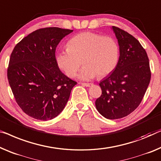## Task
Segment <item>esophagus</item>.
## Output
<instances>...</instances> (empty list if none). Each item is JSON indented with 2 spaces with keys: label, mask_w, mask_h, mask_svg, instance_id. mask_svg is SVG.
I'll list each match as a JSON object with an SVG mask.
<instances>
[{
  "label": "esophagus",
  "mask_w": 161,
  "mask_h": 161,
  "mask_svg": "<svg viewBox=\"0 0 161 161\" xmlns=\"http://www.w3.org/2000/svg\"><path fill=\"white\" fill-rule=\"evenodd\" d=\"M93 85L92 83H81V85L85 86V87H91Z\"/></svg>",
  "instance_id": "esophagus-1"
}]
</instances>
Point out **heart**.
<instances>
[{
    "instance_id": "heart-1",
    "label": "heart",
    "mask_w": 161,
    "mask_h": 161,
    "mask_svg": "<svg viewBox=\"0 0 161 161\" xmlns=\"http://www.w3.org/2000/svg\"><path fill=\"white\" fill-rule=\"evenodd\" d=\"M119 47L114 38L97 33L85 32L69 40L68 47L58 50V66L68 76H74L83 59L84 68L76 76L88 81L98 75L103 77L111 74L118 64Z\"/></svg>"
}]
</instances>
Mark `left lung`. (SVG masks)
<instances>
[{
  "mask_svg": "<svg viewBox=\"0 0 161 161\" xmlns=\"http://www.w3.org/2000/svg\"><path fill=\"white\" fill-rule=\"evenodd\" d=\"M119 46L118 64L99 84L102 95L95 101L97 111L108 119L128 116L140 104L151 73L147 53L136 38L113 26Z\"/></svg>",
  "mask_w": 161,
  "mask_h": 161,
  "instance_id": "obj_1",
  "label": "left lung"
}]
</instances>
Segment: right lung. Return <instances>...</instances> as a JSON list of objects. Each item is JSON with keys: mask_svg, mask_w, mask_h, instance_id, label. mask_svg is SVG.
Segmentation results:
<instances>
[{"mask_svg": "<svg viewBox=\"0 0 161 161\" xmlns=\"http://www.w3.org/2000/svg\"><path fill=\"white\" fill-rule=\"evenodd\" d=\"M73 30L40 29L23 38L11 53L8 80L21 110L32 118L47 121L61 114L76 81L59 69L57 45Z\"/></svg>", "mask_w": 161, "mask_h": 161, "instance_id": "add662e5", "label": "right lung"}]
</instances>
